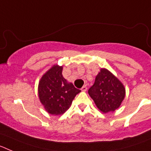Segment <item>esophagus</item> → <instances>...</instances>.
I'll use <instances>...</instances> for the list:
<instances>
[{
    "label": "esophagus",
    "instance_id": "obj_1",
    "mask_svg": "<svg viewBox=\"0 0 151 151\" xmlns=\"http://www.w3.org/2000/svg\"><path fill=\"white\" fill-rule=\"evenodd\" d=\"M81 90H82V91H87V86H86V85H84L83 87L81 88Z\"/></svg>",
    "mask_w": 151,
    "mask_h": 151
}]
</instances>
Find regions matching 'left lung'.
Segmentation results:
<instances>
[{"mask_svg":"<svg viewBox=\"0 0 151 151\" xmlns=\"http://www.w3.org/2000/svg\"><path fill=\"white\" fill-rule=\"evenodd\" d=\"M88 94L97 107L102 113H107L114 112L120 106L125 98V88L111 72L101 68Z\"/></svg>","mask_w":151,"mask_h":151,"instance_id":"1","label":"left lung"}]
</instances>
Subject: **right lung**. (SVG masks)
I'll list each match as a JSON object with an SVG mask.
<instances>
[{"instance_id": "obj_1", "label": "right lung", "mask_w": 151, "mask_h": 151, "mask_svg": "<svg viewBox=\"0 0 151 151\" xmlns=\"http://www.w3.org/2000/svg\"><path fill=\"white\" fill-rule=\"evenodd\" d=\"M62 72L63 66L54 65L42 76L38 83L40 102L51 115L63 114L81 91L63 78Z\"/></svg>"}]
</instances>
